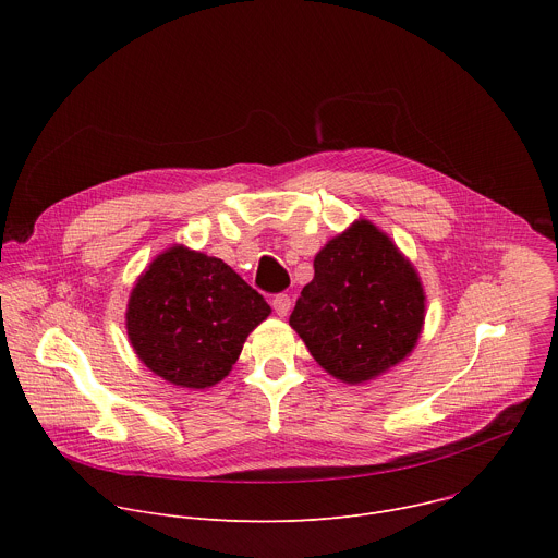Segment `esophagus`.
Returning a JSON list of instances; mask_svg holds the SVG:
<instances>
[{
	"label": "esophagus",
	"instance_id": "obj_1",
	"mask_svg": "<svg viewBox=\"0 0 558 558\" xmlns=\"http://www.w3.org/2000/svg\"><path fill=\"white\" fill-rule=\"evenodd\" d=\"M271 304H274V311H276L280 317H287L289 311H291V298H289L287 293H278V295L271 300Z\"/></svg>",
	"mask_w": 558,
	"mask_h": 558
}]
</instances>
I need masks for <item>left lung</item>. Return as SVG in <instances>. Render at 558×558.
Instances as JSON below:
<instances>
[{"instance_id":"1","label":"left lung","mask_w":558,"mask_h":558,"mask_svg":"<svg viewBox=\"0 0 558 558\" xmlns=\"http://www.w3.org/2000/svg\"><path fill=\"white\" fill-rule=\"evenodd\" d=\"M313 269L289 325L329 375L366 384L413 353L426 293L388 233L357 218L315 254Z\"/></svg>"}]
</instances>
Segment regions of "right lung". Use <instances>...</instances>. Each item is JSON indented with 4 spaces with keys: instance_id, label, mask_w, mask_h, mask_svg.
I'll list each match as a JSON object with an SVG mask.
<instances>
[{
    "instance_id": "1",
    "label": "right lung",
    "mask_w": 558,
    "mask_h": 558,
    "mask_svg": "<svg viewBox=\"0 0 558 558\" xmlns=\"http://www.w3.org/2000/svg\"><path fill=\"white\" fill-rule=\"evenodd\" d=\"M271 306L220 258L172 245L132 287L125 329L138 360L183 388L225 379Z\"/></svg>"
}]
</instances>
